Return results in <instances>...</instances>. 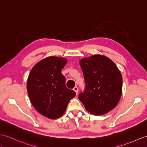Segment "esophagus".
<instances>
[{
  "label": "esophagus",
  "mask_w": 147,
  "mask_h": 147,
  "mask_svg": "<svg viewBox=\"0 0 147 147\" xmlns=\"http://www.w3.org/2000/svg\"><path fill=\"white\" fill-rule=\"evenodd\" d=\"M74 90L76 92V94H78V87H75L74 88Z\"/></svg>",
  "instance_id": "esophagus-1"
}]
</instances>
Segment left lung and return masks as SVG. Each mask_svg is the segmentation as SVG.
Here are the masks:
<instances>
[{"mask_svg":"<svg viewBox=\"0 0 147 147\" xmlns=\"http://www.w3.org/2000/svg\"><path fill=\"white\" fill-rule=\"evenodd\" d=\"M85 88L78 99L88 112L103 115L117 106L122 92V77L114 62L101 55L80 60Z\"/></svg>","mask_w":147,"mask_h":147,"instance_id":"1","label":"left lung"}]
</instances>
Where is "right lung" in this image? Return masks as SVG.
<instances>
[{
	"instance_id": "add662e5",
	"label": "right lung",
	"mask_w": 147,
	"mask_h": 147,
	"mask_svg": "<svg viewBox=\"0 0 147 147\" xmlns=\"http://www.w3.org/2000/svg\"><path fill=\"white\" fill-rule=\"evenodd\" d=\"M66 63L65 59L47 57L35 64L28 78L27 89L32 104L49 119L61 117L76 95L66 87L65 77L61 73Z\"/></svg>"
}]
</instances>
